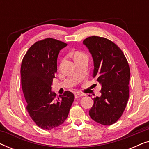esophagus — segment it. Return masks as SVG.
<instances>
[{"label":"esophagus","mask_w":149,"mask_h":149,"mask_svg":"<svg viewBox=\"0 0 149 149\" xmlns=\"http://www.w3.org/2000/svg\"><path fill=\"white\" fill-rule=\"evenodd\" d=\"M81 96H83L82 93H79V92H77V93H74L75 98H79V97H80Z\"/></svg>","instance_id":"esophagus-1"}]
</instances>
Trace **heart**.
Segmentation results:
<instances>
[{
  "instance_id": "obj_1",
  "label": "heart",
  "mask_w": 149,
  "mask_h": 149,
  "mask_svg": "<svg viewBox=\"0 0 149 149\" xmlns=\"http://www.w3.org/2000/svg\"><path fill=\"white\" fill-rule=\"evenodd\" d=\"M83 55H84V54H83V53H81V52H77L76 54H75V55H74V57L79 56H83Z\"/></svg>"
}]
</instances>
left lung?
I'll return each instance as SVG.
<instances>
[{"instance_id":"8db88e82","label":"left lung","mask_w":149,"mask_h":149,"mask_svg":"<svg viewBox=\"0 0 149 149\" xmlns=\"http://www.w3.org/2000/svg\"><path fill=\"white\" fill-rule=\"evenodd\" d=\"M83 43L92 56L93 77L102 87L100 96L93 99L89 116L102 125H112L121 117L129 98V64L119 47L107 38L92 36Z\"/></svg>"}]
</instances>
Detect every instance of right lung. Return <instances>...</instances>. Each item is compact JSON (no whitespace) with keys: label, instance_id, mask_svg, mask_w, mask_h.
I'll list each match as a JSON object with an SVG mask.
<instances>
[{"label":"right lung","instance_id":"obj_1","mask_svg":"<svg viewBox=\"0 0 149 149\" xmlns=\"http://www.w3.org/2000/svg\"><path fill=\"white\" fill-rule=\"evenodd\" d=\"M66 46L60 40L45 38L32 45L22 60V87L26 109L34 123L43 130L62 125L74 99L69 91L59 97L52 91L59 53Z\"/></svg>","mask_w":149,"mask_h":149}]
</instances>
